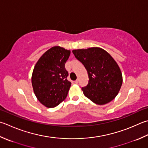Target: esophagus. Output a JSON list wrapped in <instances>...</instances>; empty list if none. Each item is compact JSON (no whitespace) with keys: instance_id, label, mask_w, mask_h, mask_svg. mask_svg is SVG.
Instances as JSON below:
<instances>
[{"instance_id":"34e87169","label":"esophagus","mask_w":148,"mask_h":148,"mask_svg":"<svg viewBox=\"0 0 148 148\" xmlns=\"http://www.w3.org/2000/svg\"><path fill=\"white\" fill-rule=\"evenodd\" d=\"M78 82H79V80H78V79H76V80L75 81V82H74V83L77 84V83H78Z\"/></svg>"}]
</instances>
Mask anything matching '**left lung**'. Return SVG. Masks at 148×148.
Listing matches in <instances>:
<instances>
[{
	"instance_id": "8db88e82",
	"label": "left lung",
	"mask_w": 148,
	"mask_h": 148,
	"mask_svg": "<svg viewBox=\"0 0 148 148\" xmlns=\"http://www.w3.org/2000/svg\"><path fill=\"white\" fill-rule=\"evenodd\" d=\"M72 53L85 66L88 73V85L82 88L84 95L99 105L115 99L122 85L123 76L111 55L97 47L74 49Z\"/></svg>"
}]
</instances>
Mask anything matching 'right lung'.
I'll list each match as a JSON object with an SVG mask.
<instances>
[{
    "label": "right lung",
    "instance_id": "add662e5",
    "mask_svg": "<svg viewBox=\"0 0 148 148\" xmlns=\"http://www.w3.org/2000/svg\"><path fill=\"white\" fill-rule=\"evenodd\" d=\"M71 51L54 46L38 60L31 77L36 98L47 108H54L64 101L71 86L66 79L68 72L65 64Z\"/></svg>",
    "mask_w": 148,
    "mask_h": 148
}]
</instances>
